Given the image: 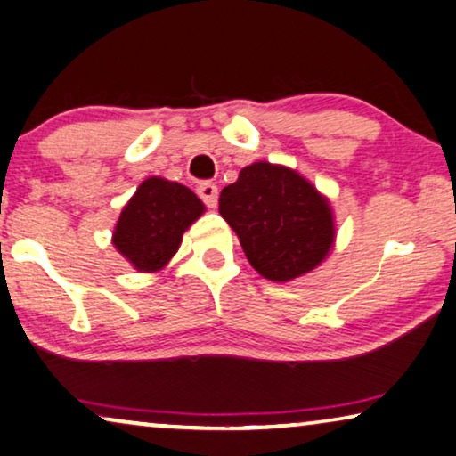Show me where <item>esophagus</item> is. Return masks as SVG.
Segmentation results:
<instances>
[{"label": "esophagus", "mask_w": 456, "mask_h": 456, "mask_svg": "<svg viewBox=\"0 0 456 456\" xmlns=\"http://www.w3.org/2000/svg\"><path fill=\"white\" fill-rule=\"evenodd\" d=\"M196 192H199L202 202L210 208H215L216 202H219V188H216L213 182H202V184L196 188Z\"/></svg>", "instance_id": "34e87169"}]
</instances>
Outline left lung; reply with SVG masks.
Masks as SVG:
<instances>
[{
	"mask_svg": "<svg viewBox=\"0 0 456 456\" xmlns=\"http://www.w3.org/2000/svg\"><path fill=\"white\" fill-rule=\"evenodd\" d=\"M219 213L240 237L257 274L289 282L314 272L336 243L334 208L287 166L256 161L223 188Z\"/></svg>",
	"mask_w": 456,
	"mask_h": 456,
	"instance_id": "left-lung-1",
	"label": "left lung"
}]
</instances>
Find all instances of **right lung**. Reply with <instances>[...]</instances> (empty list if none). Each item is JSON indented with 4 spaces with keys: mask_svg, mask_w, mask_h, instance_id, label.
<instances>
[{
    "mask_svg": "<svg viewBox=\"0 0 456 456\" xmlns=\"http://www.w3.org/2000/svg\"><path fill=\"white\" fill-rule=\"evenodd\" d=\"M207 207L192 190L159 175L142 180L112 231V246L137 272H159L180 249L182 235Z\"/></svg>",
    "mask_w": 456,
    "mask_h": 456,
    "instance_id": "add662e5",
    "label": "right lung"
}]
</instances>
